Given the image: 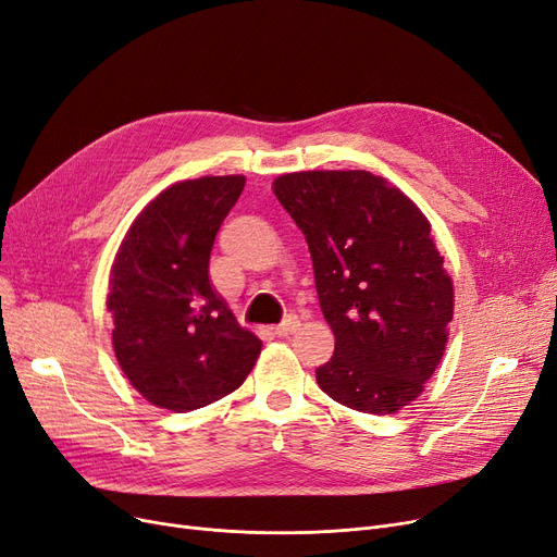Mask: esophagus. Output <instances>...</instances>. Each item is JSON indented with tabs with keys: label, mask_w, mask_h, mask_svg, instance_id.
I'll list each match as a JSON object with an SVG mask.
<instances>
[{
	"label": "esophagus",
	"mask_w": 557,
	"mask_h": 557,
	"mask_svg": "<svg viewBox=\"0 0 557 557\" xmlns=\"http://www.w3.org/2000/svg\"><path fill=\"white\" fill-rule=\"evenodd\" d=\"M298 327H300V321H298V317H294V313H292V317H286L280 325H275L273 332L277 336H288V334H294Z\"/></svg>",
	"instance_id": "1"
}]
</instances>
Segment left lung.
I'll list each match as a JSON object with an SVG mask.
<instances>
[{
    "mask_svg": "<svg viewBox=\"0 0 557 557\" xmlns=\"http://www.w3.org/2000/svg\"><path fill=\"white\" fill-rule=\"evenodd\" d=\"M273 190L307 238L334 332L319 386L359 412H398L437 369L453 321V282L428 219L367 171L288 173Z\"/></svg>",
    "mask_w": 557,
    "mask_h": 557,
    "instance_id": "8db88e82",
    "label": "left lung"
}]
</instances>
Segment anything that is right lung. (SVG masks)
<instances>
[{
    "label": "right lung",
    "mask_w": 557,
    "mask_h": 557,
    "mask_svg": "<svg viewBox=\"0 0 557 557\" xmlns=\"http://www.w3.org/2000/svg\"><path fill=\"white\" fill-rule=\"evenodd\" d=\"M244 175L173 184L132 223L111 269L113 350L134 389L190 412L238 389L261 350L209 280L215 234Z\"/></svg>",
    "instance_id": "add662e5"
}]
</instances>
